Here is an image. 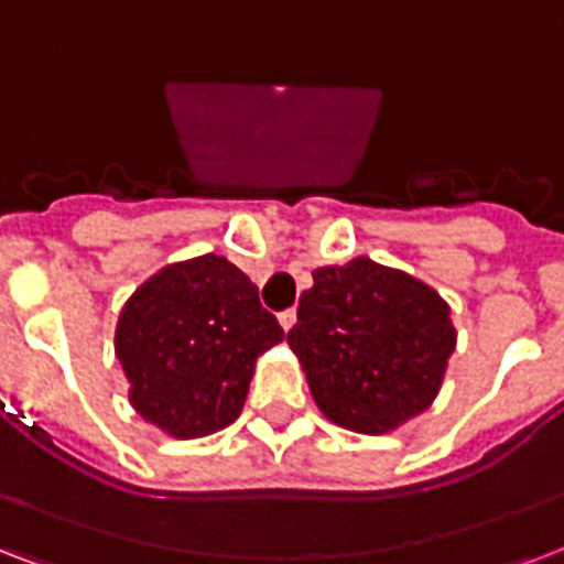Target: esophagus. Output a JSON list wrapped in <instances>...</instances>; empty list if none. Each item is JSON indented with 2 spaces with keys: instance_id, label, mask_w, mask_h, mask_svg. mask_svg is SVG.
Here are the masks:
<instances>
[{
  "instance_id": "1",
  "label": "esophagus",
  "mask_w": 564,
  "mask_h": 564,
  "mask_svg": "<svg viewBox=\"0 0 564 564\" xmlns=\"http://www.w3.org/2000/svg\"><path fill=\"white\" fill-rule=\"evenodd\" d=\"M279 323H282V329H294L296 323V312L294 308H285V312H279Z\"/></svg>"
}]
</instances>
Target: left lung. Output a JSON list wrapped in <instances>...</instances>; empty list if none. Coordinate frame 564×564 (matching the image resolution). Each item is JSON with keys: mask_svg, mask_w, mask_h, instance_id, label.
I'll return each instance as SVG.
<instances>
[{"mask_svg": "<svg viewBox=\"0 0 564 564\" xmlns=\"http://www.w3.org/2000/svg\"><path fill=\"white\" fill-rule=\"evenodd\" d=\"M312 276L288 344L321 412L382 435L430 409L456 350L449 305L421 279L370 259Z\"/></svg>", "mask_w": 564, "mask_h": 564, "instance_id": "8db88e82", "label": "left lung"}]
</instances>
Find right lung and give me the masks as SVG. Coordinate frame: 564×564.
<instances>
[{"label": "right lung", "instance_id": "1", "mask_svg": "<svg viewBox=\"0 0 564 564\" xmlns=\"http://www.w3.org/2000/svg\"><path fill=\"white\" fill-rule=\"evenodd\" d=\"M282 338L247 273L208 252L129 296L115 350L134 412L173 438H199L241 414L256 359Z\"/></svg>", "mask_w": 564, "mask_h": 564}]
</instances>
